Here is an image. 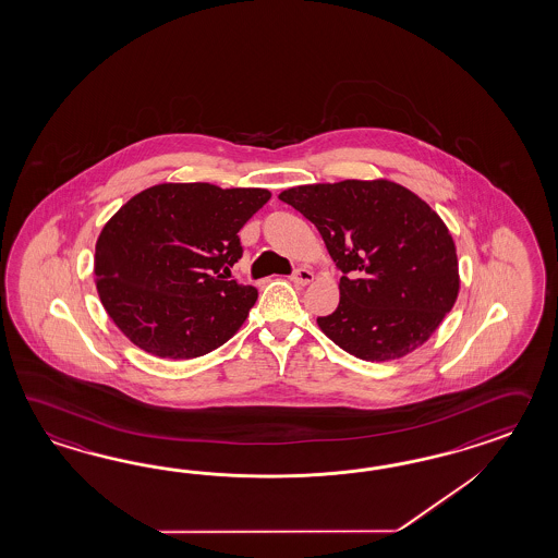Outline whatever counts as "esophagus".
Masks as SVG:
<instances>
[{"label":"esophagus","mask_w":558,"mask_h":558,"mask_svg":"<svg viewBox=\"0 0 558 558\" xmlns=\"http://www.w3.org/2000/svg\"><path fill=\"white\" fill-rule=\"evenodd\" d=\"M314 280V274L308 268H299L296 272L292 274V282L299 286L311 284Z\"/></svg>","instance_id":"esophagus-1"}]
</instances>
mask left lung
I'll return each instance as SVG.
<instances>
[{"mask_svg":"<svg viewBox=\"0 0 558 558\" xmlns=\"http://www.w3.org/2000/svg\"><path fill=\"white\" fill-rule=\"evenodd\" d=\"M320 231L340 272L339 308L316 323L342 351L371 363L420 349L460 292L456 244L444 219L389 179H344L282 191Z\"/></svg>","mask_w":558,"mask_h":558,"instance_id":"1","label":"left lung"}]
</instances>
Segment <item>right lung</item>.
Instances as JSON below:
<instances>
[{
  "label": "right lung",
  "instance_id": "1",
  "mask_svg": "<svg viewBox=\"0 0 558 558\" xmlns=\"http://www.w3.org/2000/svg\"><path fill=\"white\" fill-rule=\"evenodd\" d=\"M268 190L159 183L136 193L96 240V292L126 339L161 359L216 351L244 325L254 286L226 280L242 258L238 231Z\"/></svg>",
  "mask_w": 558,
  "mask_h": 558
}]
</instances>
